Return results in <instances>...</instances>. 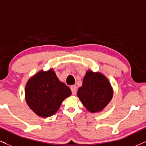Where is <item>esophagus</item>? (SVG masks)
Masks as SVG:
<instances>
[{
	"label": "esophagus",
	"instance_id": "1",
	"mask_svg": "<svg viewBox=\"0 0 146 146\" xmlns=\"http://www.w3.org/2000/svg\"><path fill=\"white\" fill-rule=\"evenodd\" d=\"M70 89H71L72 93L73 95H76V94L77 87H76V85H72L71 87H70Z\"/></svg>",
	"mask_w": 146,
	"mask_h": 146
}]
</instances>
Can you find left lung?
Wrapping results in <instances>:
<instances>
[{
	"label": "left lung",
	"instance_id": "obj_1",
	"mask_svg": "<svg viewBox=\"0 0 146 146\" xmlns=\"http://www.w3.org/2000/svg\"><path fill=\"white\" fill-rule=\"evenodd\" d=\"M78 97L91 112L102 110L112 98L111 84L101 73L88 71L83 78L82 86L78 89Z\"/></svg>",
	"mask_w": 146,
	"mask_h": 146
}]
</instances>
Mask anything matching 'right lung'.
<instances>
[{
  "label": "right lung",
  "instance_id": "1",
  "mask_svg": "<svg viewBox=\"0 0 146 146\" xmlns=\"http://www.w3.org/2000/svg\"><path fill=\"white\" fill-rule=\"evenodd\" d=\"M26 100L38 116H51L58 110L62 102L71 95V90L61 82L53 70L40 71L28 80Z\"/></svg>",
  "mask_w": 146,
  "mask_h": 146
}]
</instances>
